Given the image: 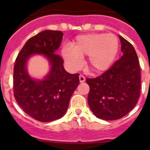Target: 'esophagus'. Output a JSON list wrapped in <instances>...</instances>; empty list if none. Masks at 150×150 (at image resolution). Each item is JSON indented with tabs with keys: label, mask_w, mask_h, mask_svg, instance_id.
Returning <instances> with one entry per match:
<instances>
[{
	"label": "esophagus",
	"mask_w": 150,
	"mask_h": 150,
	"mask_svg": "<svg viewBox=\"0 0 150 150\" xmlns=\"http://www.w3.org/2000/svg\"><path fill=\"white\" fill-rule=\"evenodd\" d=\"M79 79H80V82L81 83H83L85 81H86V78L83 75H81L79 76Z\"/></svg>",
	"instance_id": "obj_1"
}]
</instances>
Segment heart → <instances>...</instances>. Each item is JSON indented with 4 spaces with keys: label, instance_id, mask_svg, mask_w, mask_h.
Instances as JSON below:
<instances>
[{
    "label": "heart",
    "instance_id": "1",
    "mask_svg": "<svg viewBox=\"0 0 150 150\" xmlns=\"http://www.w3.org/2000/svg\"><path fill=\"white\" fill-rule=\"evenodd\" d=\"M118 48V39L114 34L91 33L77 36L71 43L70 48H63L62 54L72 67L79 66L80 57L87 56L88 67L93 72H102L112 65Z\"/></svg>",
    "mask_w": 150,
    "mask_h": 150
}]
</instances>
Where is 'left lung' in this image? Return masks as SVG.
<instances>
[{"mask_svg":"<svg viewBox=\"0 0 150 150\" xmlns=\"http://www.w3.org/2000/svg\"><path fill=\"white\" fill-rule=\"evenodd\" d=\"M122 56L100 76L87 78L88 103L94 115L105 120H118L138 102L141 69L132 45L120 36Z\"/></svg>","mask_w":150,"mask_h":150,"instance_id":"obj_1","label":"left lung"}]
</instances>
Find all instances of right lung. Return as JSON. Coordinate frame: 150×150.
I'll use <instances>...</instances> for the list:
<instances>
[{"label":"right lung","mask_w":150,"mask_h":150,"mask_svg":"<svg viewBox=\"0 0 150 150\" xmlns=\"http://www.w3.org/2000/svg\"><path fill=\"white\" fill-rule=\"evenodd\" d=\"M62 32L44 30L30 38L22 47L13 67V95L29 116L40 122H51L65 114L69 99L80 84L79 74H70L63 67L64 60L55 54L63 38ZM43 54L52 64L44 80L32 79L26 70L28 57Z\"/></svg>","instance_id":"1"}]
</instances>
